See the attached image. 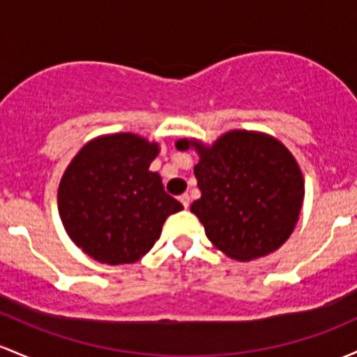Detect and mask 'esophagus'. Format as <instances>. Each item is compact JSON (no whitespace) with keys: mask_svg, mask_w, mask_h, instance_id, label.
<instances>
[{"mask_svg":"<svg viewBox=\"0 0 357 357\" xmlns=\"http://www.w3.org/2000/svg\"><path fill=\"white\" fill-rule=\"evenodd\" d=\"M179 202L183 203V206H185V208H188V206H190V195L188 193L181 195V197H179Z\"/></svg>","mask_w":357,"mask_h":357,"instance_id":"esophagus-1","label":"esophagus"}]
</instances>
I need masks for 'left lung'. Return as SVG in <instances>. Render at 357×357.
<instances>
[{
	"instance_id": "obj_1",
	"label": "left lung",
	"mask_w": 357,
	"mask_h": 357,
	"mask_svg": "<svg viewBox=\"0 0 357 357\" xmlns=\"http://www.w3.org/2000/svg\"><path fill=\"white\" fill-rule=\"evenodd\" d=\"M199 154L195 176L202 198L191 211L211 244L237 261L266 256L287 242L298 220L305 183L295 158L280 140L256 132L234 130Z\"/></svg>"
}]
</instances>
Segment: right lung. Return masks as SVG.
Listing matches in <instances>:
<instances>
[{
  "instance_id": "right-lung-1",
  "label": "right lung",
  "mask_w": 357,
  "mask_h": 357,
  "mask_svg": "<svg viewBox=\"0 0 357 357\" xmlns=\"http://www.w3.org/2000/svg\"><path fill=\"white\" fill-rule=\"evenodd\" d=\"M158 144L134 134L98 137L81 149L59 186V215L77 248L103 264H130L152 249L183 205L149 171Z\"/></svg>"
}]
</instances>
